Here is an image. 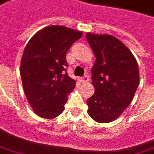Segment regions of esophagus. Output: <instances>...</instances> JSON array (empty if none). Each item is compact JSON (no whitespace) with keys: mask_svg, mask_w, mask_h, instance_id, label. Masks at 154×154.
Masks as SVG:
<instances>
[{"mask_svg":"<svg viewBox=\"0 0 154 154\" xmlns=\"http://www.w3.org/2000/svg\"><path fill=\"white\" fill-rule=\"evenodd\" d=\"M89 77H88L87 75H85L84 77H82V79H81V81H82V83H86V82H89Z\"/></svg>","mask_w":154,"mask_h":154,"instance_id":"1","label":"esophagus"}]
</instances>
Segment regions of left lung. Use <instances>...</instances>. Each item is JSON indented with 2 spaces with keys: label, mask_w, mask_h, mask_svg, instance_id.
<instances>
[{
  "label": "left lung",
  "mask_w": 154,
  "mask_h": 154,
  "mask_svg": "<svg viewBox=\"0 0 154 154\" xmlns=\"http://www.w3.org/2000/svg\"><path fill=\"white\" fill-rule=\"evenodd\" d=\"M96 57L91 69L94 94L88 114L98 123L114 121L132 103L139 85L137 60L121 41L110 35L86 34Z\"/></svg>",
  "instance_id": "left-lung-1"
}]
</instances>
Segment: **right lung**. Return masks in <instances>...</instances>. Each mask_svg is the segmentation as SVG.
Returning a JSON list of instances; mask_svg holds the SVG:
<instances>
[{
	"label": "right lung",
	"mask_w": 154,
	"mask_h": 154,
	"mask_svg": "<svg viewBox=\"0 0 154 154\" xmlns=\"http://www.w3.org/2000/svg\"><path fill=\"white\" fill-rule=\"evenodd\" d=\"M82 35V31L51 26L38 31L26 46L20 74L28 103L39 117L54 119L64 111L76 84L66 72V53Z\"/></svg>",
	"instance_id": "right-lung-1"
}]
</instances>
